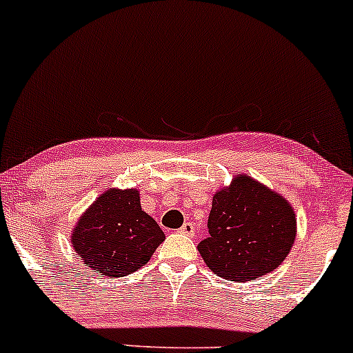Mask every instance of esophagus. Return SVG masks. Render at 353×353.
Returning a JSON list of instances; mask_svg holds the SVG:
<instances>
[{
    "instance_id": "obj_1",
    "label": "esophagus",
    "mask_w": 353,
    "mask_h": 353,
    "mask_svg": "<svg viewBox=\"0 0 353 353\" xmlns=\"http://www.w3.org/2000/svg\"><path fill=\"white\" fill-rule=\"evenodd\" d=\"M180 233H183V235H187V236H193V235H195V225L187 221V223L181 225Z\"/></svg>"
}]
</instances>
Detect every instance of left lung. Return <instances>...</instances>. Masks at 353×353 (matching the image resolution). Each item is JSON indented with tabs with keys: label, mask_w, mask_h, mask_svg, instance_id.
I'll list each match as a JSON object with an SVG mask.
<instances>
[{
	"label": "left lung",
	"mask_w": 353,
	"mask_h": 353,
	"mask_svg": "<svg viewBox=\"0 0 353 353\" xmlns=\"http://www.w3.org/2000/svg\"><path fill=\"white\" fill-rule=\"evenodd\" d=\"M210 236L198 252L216 276L252 282L275 270L296 236L294 207L247 173L216 190L208 216Z\"/></svg>",
	"instance_id": "obj_1"
}]
</instances>
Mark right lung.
Listing matches in <instances>:
<instances>
[{"mask_svg": "<svg viewBox=\"0 0 353 353\" xmlns=\"http://www.w3.org/2000/svg\"><path fill=\"white\" fill-rule=\"evenodd\" d=\"M163 240L160 225L141 210L137 188L105 190L71 232L73 250L86 267L114 279L140 270Z\"/></svg>", "mask_w": 353, "mask_h": 353, "instance_id": "obj_1", "label": "right lung"}]
</instances>
